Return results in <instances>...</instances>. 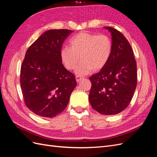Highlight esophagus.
<instances>
[{"mask_svg": "<svg viewBox=\"0 0 157 157\" xmlns=\"http://www.w3.org/2000/svg\"><path fill=\"white\" fill-rule=\"evenodd\" d=\"M82 78V77H80V76H76V80H77V82H78Z\"/></svg>", "mask_w": 157, "mask_h": 157, "instance_id": "obj_1", "label": "esophagus"}]
</instances>
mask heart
<instances>
[{"mask_svg":"<svg viewBox=\"0 0 157 157\" xmlns=\"http://www.w3.org/2000/svg\"><path fill=\"white\" fill-rule=\"evenodd\" d=\"M69 46H64L60 52L61 59L68 70L75 68L78 61H81L76 68L78 75H86L94 69L103 68L113 51L111 39L107 35L81 32L69 41Z\"/></svg>","mask_w":157,"mask_h":157,"instance_id":"1","label":"heart"}]
</instances>
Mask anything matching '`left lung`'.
<instances>
[{"label":"left lung","instance_id":"8db88e82","mask_svg":"<svg viewBox=\"0 0 157 157\" xmlns=\"http://www.w3.org/2000/svg\"><path fill=\"white\" fill-rule=\"evenodd\" d=\"M105 28L111 33L113 51L105 67L90 77L89 101L99 113L112 115L129 105L137 86V65L125 36L115 28Z\"/></svg>","mask_w":157,"mask_h":157}]
</instances>
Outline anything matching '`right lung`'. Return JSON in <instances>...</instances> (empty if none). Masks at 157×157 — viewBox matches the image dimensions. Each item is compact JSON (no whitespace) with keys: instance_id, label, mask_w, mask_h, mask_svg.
Listing matches in <instances>:
<instances>
[{"instance_id":"right-lung-1","label":"right lung","mask_w":157,"mask_h":157,"mask_svg":"<svg viewBox=\"0 0 157 157\" xmlns=\"http://www.w3.org/2000/svg\"><path fill=\"white\" fill-rule=\"evenodd\" d=\"M73 31H46L27 49L20 71L25 105L42 117L52 118L67 107L77 86L75 75L66 69L60 57L61 46Z\"/></svg>"}]
</instances>
